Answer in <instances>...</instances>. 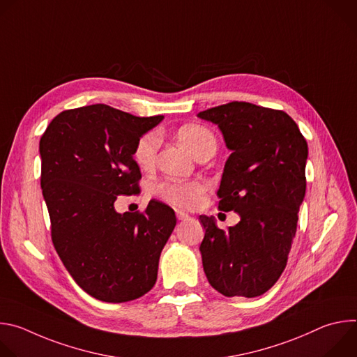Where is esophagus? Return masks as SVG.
<instances>
[{"instance_id": "esophagus-1", "label": "esophagus", "mask_w": 357, "mask_h": 357, "mask_svg": "<svg viewBox=\"0 0 357 357\" xmlns=\"http://www.w3.org/2000/svg\"><path fill=\"white\" fill-rule=\"evenodd\" d=\"M176 218H178L179 220H186V219H189V215L185 213L183 211H176Z\"/></svg>"}]
</instances>
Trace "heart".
<instances>
[{
    "mask_svg": "<svg viewBox=\"0 0 357 357\" xmlns=\"http://www.w3.org/2000/svg\"><path fill=\"white\" fill-rule=\"evenodd\" d=\"M179 141L197 158L203 152L215 148L216 138L213 132L202 124H186L178 131ZM161 144V137L158 131H149L141 135L134 146V160L142 169H149L154 167L158 148ZM157 195L168 203L176 206L190 208L197 202L200 193L203 192V185L200 182H174L165 181L157 186Z\"/></svg>",
    "mask_w": 357,
    "mask_h": 357,
    "instance_id": "heart-1",
    "label": "heart"
}]
</instances>
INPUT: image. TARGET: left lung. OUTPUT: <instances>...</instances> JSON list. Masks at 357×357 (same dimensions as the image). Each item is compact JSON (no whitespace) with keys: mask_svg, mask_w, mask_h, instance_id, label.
Segmentation results:
<instances>
[{"mask_svg":"<svg viewBox=\"0 0 357 357\" xmlns=\"http://www.w3.org/2000/svg\"><path fill=\"white\" fill-rule=\"evenodd\" d=\"M219 127L231 151L218 196L219 209L240 222L227 231L213 216H199L205 237L199 247L209 284L225 296L254 298L281 277L305 197L308 144L284 112L245 101L197 114Z\"/></svg>","mask_w":357,"mask_h":357,"instance_id":"1","label":"left lung"}]
</instances>
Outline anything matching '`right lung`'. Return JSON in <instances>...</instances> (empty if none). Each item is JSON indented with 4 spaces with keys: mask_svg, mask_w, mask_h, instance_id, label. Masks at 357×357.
Returning a JSON list of instances; mask_svg holds the SVG:
<instances>
[{
    "mask_svg": "<svg viewBox=\"0 0 357 357\" xmlns=\"http://www.w3.org/2000/svg\"><path fill=\"white\" fill-rule=\"evenodd\" d=\"M162 120L84 106L58 114L39 141L54 245L76 284L98 301H132L155 285L175 212L152 199L144 213H119L114 202L139 192L134 146Z\"/></svg>",
    "mask_w": 357,
    "mask_h": 357,
    "instance_id": "obj_1",
    "label": "right lung"
}]
</instances>
